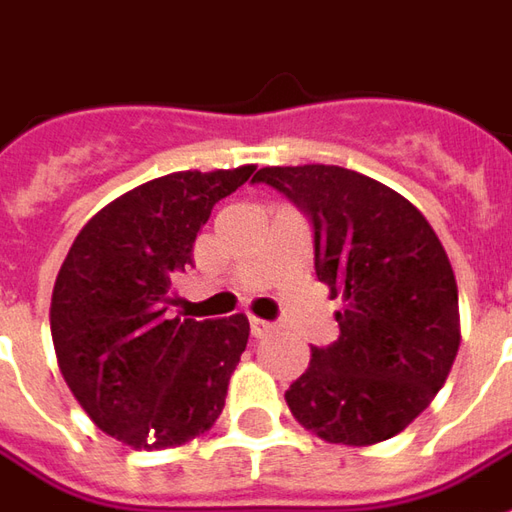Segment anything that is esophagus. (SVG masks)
<instances>
[{
    "label": "esophagus",
    "mask_w": 512,
    "mask_h": 512,
    "mask_svg": "<svg viewBox=\"0 0 512 512\" xmlns=\"http://www.w3.org/2000/svg\"><path fill=\"white\" fill-rule=\"evenodd\" d=\"M249 330H252L255 338H266V335L274 332V324H271V321H263V318H249Z\"/></svg>",
    "instance_id": "obj_1"
}]
</instances>
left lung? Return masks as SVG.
Segmentation results:
<instances>
[{
    "mask_svg": "<svg viewBox=\"0 0 512 512\" xmlns=\"http://www.w3.org/2000/svg\"><path fill=\"white\" fill-rule=\"evenodd\" d=\"M252 182L305 213L316 277L343 302L338 341L313 346L285 391L293 418L330 443L388 441L441 391L460 346L455 271L438 235L405 196L341 166H271Z\"/></svg>",
    "mask_w": 512,
    "mask_h": 512,
    "instance_id": "left-lung-1",
    "label": "left lung"
}]
</instances>
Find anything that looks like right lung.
<instances>
[{
  "mask_svg": "<svg viewBox=\"0 0 512 512\" xmlns=\"http://www.w3.org/2000/svg\"><path fill=\"white\" fill-rule=\"evenodd\" d=\"M255 166L177 171L102 207L74 238L52 291L63 380L96 427L132 449H166L213 427L244 355V313H169L171 277L191 266L213 205Z\"/></svg>",
  "mask_w": 512,
  "mask_h": 512,
  "instance_id": "1",
  "label": "right lung"
}]
</instances>
